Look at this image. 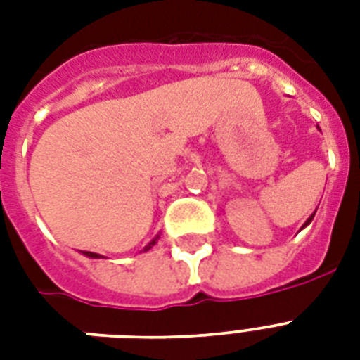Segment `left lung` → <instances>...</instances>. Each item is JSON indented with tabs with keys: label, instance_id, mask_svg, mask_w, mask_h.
<instances>
[{
	"label": "left lung",
	"instance_id": "8db88e82",
	"mask_svg": "<svg viewBox=\"0 0 360 360\" xmlns=\"http://www.w3.org/2000/svg\"><path fill=\"white\" fill-rule=\"evenodd\" d=\"M312 219H314V214H312V217H310V219L307 220V224H310V220H312ZM307 224H304V226H307Z\"/></svg>",
	"mask_w": 360,
	"mask_h": 360
}]
</instances>
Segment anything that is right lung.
<instances>
[{
  "label": "right lung",
  "instance_id": "right-lung-1",
  "mask_svg": "<svg viewBox=\"0 0 360 360\" xmlns=\"http://www.w3.org/2000/svg\"><path fill=\"white\" fill-rule=\"evenodd\" d=\"M157 239H158V237H157ZM157 239H153L151 243H149V245L146 246V250H149V248H151V246L155 245V243H157ZM84 254H86V256H89V257H103V256H101V254H95V252H84Z\"/></svg>",
  "mask_w": 360,
  "mask_h": 360
}]
</instances>
